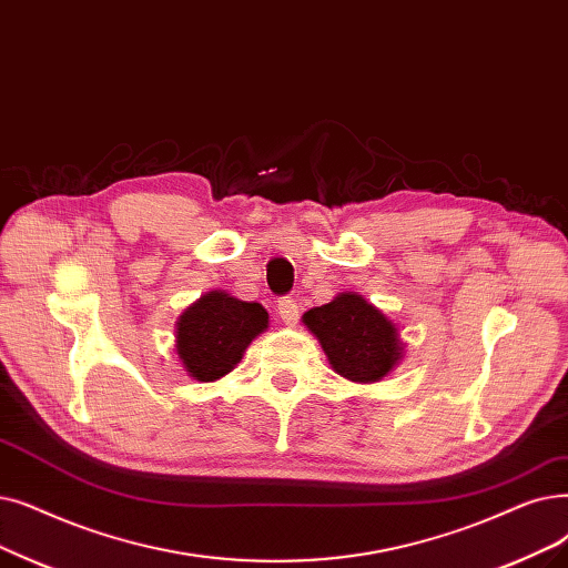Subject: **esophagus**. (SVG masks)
I'll return each mask as SVG.
<instances>
[{"instance_id":"obj_1","label":"esophagus","mask_w":568,"mask_h":568,"mask_svg":"<svg viewBox=\"0 0 568 568\" xmlns=\"http://www.w3.org/2000/svg\"><path fill=\"white\" fill-rule=\"evenodd\" d=\"M276 311H278V317L283 320L285 325H294V323H297V320H300V306H297V302L290 300V297H283V300L278 302Z\"/></svg>"}]
</instances>
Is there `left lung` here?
I'll use <instances>...</instances> for the list:
<instances>
[{
  "mask_svg": "<svg viewBox=\"0 0 568 568\" xmlns=\"http://www.w3.org/2000/svg\"><path fill=\"white\" fill-rule=\"evenodd\" d=\"M334 372L355 383H376L402 357L397 327L355 292L304 313Z\"/></svg>",
  "mask_w": 568,
  "mask_h": 568,
  "instance_id": "left-lung-1",
  "label": "left lung"
}]
</instances>
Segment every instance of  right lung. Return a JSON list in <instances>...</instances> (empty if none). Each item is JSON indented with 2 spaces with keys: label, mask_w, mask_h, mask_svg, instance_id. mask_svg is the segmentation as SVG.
<instances>
[{
  "label": "right lung",
  "mask_w": 568,
  "mask_h": 568,
  "mask_svg": "<svg viewBox=\"0 0 568 568\" xmlns=\"http://www.w3.org/2000/svg\"><path fill=\"white\" fill-rule=\"evenodd\" d=\"M266 323L268 313L260 304L234 300L227 292H209L179 320V357L192 378L215 381L232 372Z\"/></svg>",
  "instance_id": "1"
}]
</instances>
